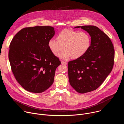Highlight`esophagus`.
Segmentation results:
<instances>
[{
	"label": "esophagus",
	"mask_w": 124,
	"mask_h": 124,
	"mask_svg": "<svg viewBox=\"0 0 124 124\" xmlns=\"http://www.w3.org/2000/svg\"><path fill=\"white\" fill-rule=\"evenodd\" d=\"M61 64H64L65 65H67V63L66 62L63 61H61Z\"/></svg>",
	"instance_id": "34e87169"
}]
</instances>
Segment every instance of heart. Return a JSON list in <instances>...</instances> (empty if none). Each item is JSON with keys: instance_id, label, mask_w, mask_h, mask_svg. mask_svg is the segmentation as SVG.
I'll return each mask as SVG.
<instances>
[{"instance_id": "heart-1", "label": "heart", "mask_w": 124, "mask_h": 124, "mask_svg": "<svg viewBox=\"0 0 124 124\" xmlns=\"http://www.w3.org/2000/svg\"><path fill=\"white\" fill-rule=\"evenodd\" d=\"M56 39H50L48 42V46L55 56H58L64 48L65 50L60 54V57L63 60L72 57L74 59L80 58L91 46V37L85 31L64 29L58 33Z\"/></svg>"}]
</instances>
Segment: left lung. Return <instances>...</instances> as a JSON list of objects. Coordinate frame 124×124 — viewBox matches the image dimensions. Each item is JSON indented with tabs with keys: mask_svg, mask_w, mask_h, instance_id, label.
<instances>
[{
	"mask_svg": "<svg viewBox=\"0 0 124 124\" xmlns=\"http://www.w3.org/2000/svg\"><path fill=\"white\" fill-rule=\"evenodd\" d=\"M89 34L91 46L80 58L68 62L69 82L78 93L94 91L111 73L114 61V49L108 35L93 25L76 26Z\"/></svg>",
	"mask_w": 124,
	"mask_h": 124,
	"instance_id": "1",
	"label": "left lung"
}]
</instances>
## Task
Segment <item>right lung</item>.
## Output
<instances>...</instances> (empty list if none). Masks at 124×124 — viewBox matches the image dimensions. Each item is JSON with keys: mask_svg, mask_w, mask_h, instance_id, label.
Returning <instances> with one entry per match:
<instances>
[{"mask_svg": "<svg viewBox=\"0 0 124 124\" xmlns=\"http://www.w3.org/2000/svg\"><path fill=\"white\" fill-rule=\"evenodd\" d=\"M55 32L49 26L24 28L10 43L8 56L12 72L27 91L40 93L54 83L55 70L61 62L52 54L48 42Z\"/></svg>", "mask_w": 124, "mask_h": 124, "instance_id": "1", "label": "right lung"}]
</instances>
